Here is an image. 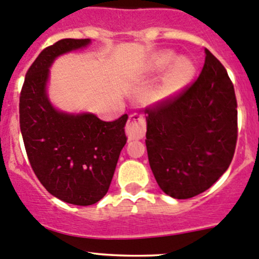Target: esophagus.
<instances>
[{"mask_svg":"<svg viewBox=\"0 0 259 259\" xmlns=\"http://www.w3.org/2000/svg\"><path fill=\"white\" fill-rule=\"evenodd\" d=\"M126 133L128 140H141L146 133V118L141 113L131 114L128 123L126 126Z\"/></svg>","mask_w":259,"mask_h":259,"instance_id":"esophagus-1","label":"esophagus"}]
</instances>
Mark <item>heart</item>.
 <instances>
[{
  "mask_svg": "<svg viewBox=\"0 0 259 259\" xmlns=\"http://www.w3.org/2000/svg\"><path fill=\"white\" fill-rule=\"evenodd\" d=\"M176 58H177V55L173 51L169 50L161 51V52L156 53L151 61L152 71L158 72L166 70V68H168L172 65ZM193 63L188 58H178L176 62L173 64L172 67H170L166 78H164L163 87H162L163 95H173V93L178 92L181 89H183L191 81V78L193 77Z\"/></svg>",
  "mask_w": 259,
  "mask_h": 259,
  "instance_id": "heart-1",
  "label": "heart"
}]
</instances>
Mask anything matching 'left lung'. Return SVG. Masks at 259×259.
<instances>
[{
  "instance_id": "left-lung-1",
  "label": "left lung",
  "mask_w": 259,
  "mask_h": 259,
  "mask_svg": "<svg viewBox=\"0 0 259 259\" xmlns=\"http://www.w3.org/2000/svg\"><path fill=\"white\" fill-rule=\"evenodd\" d=\"M198 78L146 108V146L159 188L177 199L207 191L227 170L237 143V100L222 63L204 50Z\"/></svg>"
}]
</instances>
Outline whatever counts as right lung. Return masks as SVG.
Returning <instances> with one entry per match:
<instances>
[{
  "instance_id": "add662e5",
  "label": "right lung",
  "mask_w": 259,
  "mask_h": 259,
  "mask_svg": "<svg viewBox=\"0 0 259 259\" xmlns=\"http://www.w3.org/2000/svg\"><path fill=\"white\" fill-rule=\"evenodd\" d=\"M90 44V38H65L45 49L28 68L20 96L21 133L34 175L52 196L76 206L105 197L127 142V114L105 122L92 113L58 111L49 100L53 61Z\"/></svg>"
}]
</instances>
